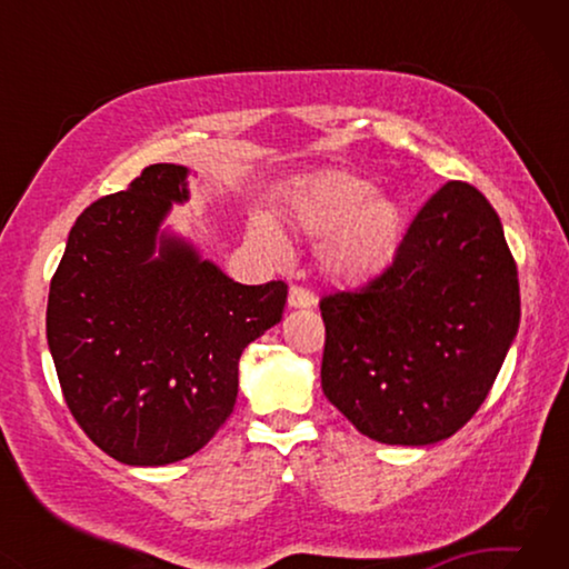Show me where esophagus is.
<instances>
[{"label":"esophagus","instance_id":"1","mask_svg":"<svg viewBox=\"0 0 569 569\" xmlns=\"http://www.w3.org/2000/svg\"><path fill=\"white\" fill-rule=\"evenodd\" d=\"M316 306V293L308 291L306 286H291L288 291V308H311Z\"/></svg>","mask_w":569,"mask_h":569}]
</instances>
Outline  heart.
<instances>
[{
    "label": "heart",
    "instance_id": "obj_1",
    "mask_svg": "<svg viewBox=\"0 0 569 569\" xmlns=\"http://www.w3.org/2000/svg\"><path fill=\"white\" fill-rule=\"evenodd\" d=\"M283 218L303 236H329L323 261L343 283H363L387 271L407 233V213L399 200L377 196L369 180L349 172L308 180L288 198ZM248 236L268 256H283V238L271 220H250Z\"/></svg>",
    "mask_w": 569,
    "mask_h": 569
}]
</instances>
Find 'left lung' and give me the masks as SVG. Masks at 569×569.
Segmentation results:
<instances>
[{
  "mask_svg": "<svg viewBox=\"0 0 569 569\" xmlns=\"http://www.w3.org/2000/svg\"><path fill=\"white\" fill-rule=\"evenodd\" d=\"M319 306L326 399L363 437L427 447L475 417L502 369L519 329L517 263L489 200L449 180L387 271Z\"/></svg>",
  "mask_w": 569,
  "mask_h": 569,
  "instance_id": "1",
  "label": "left lung"
}]
</instances>
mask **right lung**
Wrapping results in <instances>:
<instances>
[{"label":"right lung","mask_w":569,"mask_h":569,"mask_svg":"<svg viewBox=\"0 0 569 569\" xmlns=\"http://www.w3.org/2000/svg\"><path fill=\"white\" fill-rule=\"evenodd\" d=\"M188 168L158 162L74 220L50 283L47 343L74 421L104 455L162 467L233 413L238 361L281 321L288 286H243L160 233Z\"/></svg>","instance_id":"right-lung-1"}]
</instances>
